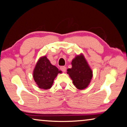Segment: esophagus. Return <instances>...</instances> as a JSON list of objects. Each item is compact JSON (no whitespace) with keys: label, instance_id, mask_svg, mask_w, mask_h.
Listing matches in <instances>:
<instances>
[{"label":"esophagus","instance_id":"34e87169","mask_svg":"<svg viewBox=\"0 0 127 127\" xmlns=\"http://www.w3.org/2000/svg\"><path fill=\"white\" fill-rule=\"evenodd\" d=\"M60 70L63 72H65V71L67 70V68L65 66H62L60 67Z\"/></svg>","mask_w":127,"mask_h":127}]
</instances>
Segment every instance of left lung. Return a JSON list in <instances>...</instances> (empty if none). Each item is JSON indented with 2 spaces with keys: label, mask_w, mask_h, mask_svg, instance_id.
I'll return each instance as SVG.
<instances>
[{
  "label": "left lung",
  "mask_w": 127,
  "mask_h": 127,
  "mask_svg": "<svg viewBox=\"0 0 127 127\" xmlns=\"http://www.w3.org/2000/svg\"><path fill=\"white\" fill-rule=\"evenodd\" d=\"M72 68L67 70L73 81L74 85L78 89H84L90 83L92 78V71L82 55L77 56L71 62Z\"/></svg>",
  "instance_id": "obj_1"
}]
</instances>
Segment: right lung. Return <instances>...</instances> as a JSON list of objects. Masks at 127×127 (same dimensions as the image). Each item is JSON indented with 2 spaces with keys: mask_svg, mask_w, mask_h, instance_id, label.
Segmentation results:
<instances>
[{
  "mask_svg": "<svg viewBox=\"0 0 127 127\" xmlns=\"http://www.w3.org/2000/svg\"><path fill=\"white\" fill-rule=\"evenodd\" d=\"M62 71L50 63L46 56L40 58L33 70V79L39 88L48 89L52 87L54 79Z\"/></svg>",
  "mask_w": 127,
  "mask_h": 127,
  "instance_id": "right-lung-1",
  "label": "right lung"
}]
</instances>
